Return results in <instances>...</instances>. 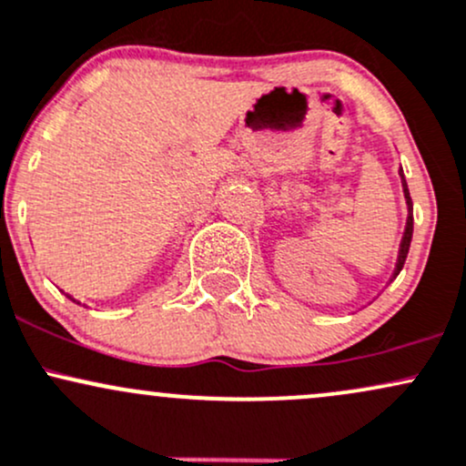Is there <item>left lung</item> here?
Listing matches in <instances>:
<instances>
[{
  "instance_id": "left-lung-1",
  "label": "left lung",
  "mask_w": 466,
  "mask_h": 466,
  "mask_svg": "<svg viewBox=\"0 0 466 466\" xmlns=\"http://www.w3.org/2000/svg\"><path fill=\"white\" fill-rule=\"evenodd\" d=\"M400 177H402V191H405V200H407V208H410V216H407V224H405V233H402L400 239V248H399V261H396L394 268V277L402 270V264H405L407 253H410V244H411V233H414V218H411V198H410V189H407L405 176H402L400 169Z\"/></svg>"
}]
</instances>
